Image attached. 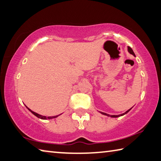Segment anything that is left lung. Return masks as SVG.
Here are the masks:
<instances>
[{
	"instance_id": "8db88e82",
	"label": "left lung",
	"mask_w": 161,
	"mask_h": 161,
	"mask_svg": "<svg viewBox=\"0 0 161 161\" xmlns=\"http://www.w3.org/2000/svg\"><path fill=\"white\" fill-rule=\"evenodd\" d=\"M128 51H129V52L131 53V54H133L134 56H135V54H134V52H133V50H132V49L130 47H128ZM131 109H129V110H127L126 111V112H125V113H123V114H119V115H109V114H106V113H104V112H101V114H104V115H107V116H108V117H120V116H122V115H125V114H126L127 113V112L130 110Z\"/></svg>"
}]
</instances>
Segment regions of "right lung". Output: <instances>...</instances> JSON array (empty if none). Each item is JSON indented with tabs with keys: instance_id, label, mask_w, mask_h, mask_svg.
<instances>
[{
	"instance_id": "right-lung-1",
	"label": "right lung",
	"mask_w": 161,
	"mask_h": 161,
	"mask_svg": "<svg viewBox=\"0 0 161 161\" xmlns=\"http://www.w3.org/2000/svg\"><path fill=\"white\" fill-rule=\"evenodd\" d=\"M28 109H29V110H30L31 112H32V113L33 114H35L36 117H37L38 118H40V119H52V118L57 117L58 116V115H57V116H53V117H45V116H42V115H40V114H37V113H36V112L32 111V110H31V109H30L29 108H28Z\"/></svg>"
}]
</instances>
